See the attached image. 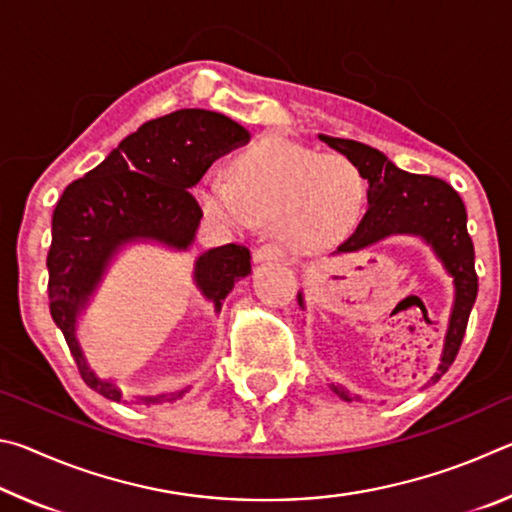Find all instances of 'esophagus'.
<instances>
[{
	"label": "esophagus",
	"mask_w": 512,
	"mask_h": 512,
	"mask_svg": "<svg viewBox=\"0 0 512 512\" xmlns=\"http://www.w3.org/2000/svg\"><path fill=\"white\" fill-rule=\"evenodd\" d=\"M282 248L275 246V244H262L253 250V262H277V259H282Z\"/></svg>",
	"instance_id": "obj_1"
}]
</instances>
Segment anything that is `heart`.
I'll return each mask as SVG.
<instances>
[{"instance_id":"heart-1","label":"heart","mask_w":512,"mask_h":512,"mask_svg":"<svg viewBox=\"0 0 512 512\" xmlns=\"http://www.w3.org/2000/svg\"><path fill=\"white\" fill-rule=\"evenodd\" d=\"M205 214L230 230L275 225L291 250L334 248L361 219L368 183L343 155H320L284 137H264L230 164V178L205 171L196 185Z\"/></svg>"}]
</instances>
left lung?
<instances>
[{
	"instance_id": "8db88e82",
	"label": "left lung",
	"mask_w": 512,
	"mask_h": 512,
	"mask_svg": "<svg viewBox=\"0 0 512 512\" xmlns=\"http://www.w3.org/2000/svg\"><path fill=\"white\" fill-rule=\"evenodd\" d=\"M320 140L357 164L368 180V210L352 235L339 244L336 253H357L391 235H418L436 250L447 273L454 277L456 298L443 359L433 377L436 381L445 375L461 350L467 320L479 291L474 244L467 235V212L461 196L452 185L436 176L397 169L384 153L372 146L327 135H320ZM298 302L302 307L300 296ZM332 391L350 402V395L341 386H332Z\"/></svg>"
}]
</instances>
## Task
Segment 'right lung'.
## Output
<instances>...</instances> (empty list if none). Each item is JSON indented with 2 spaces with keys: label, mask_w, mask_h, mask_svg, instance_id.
I'll return each mask as SVG.
<instances>
[{
  "label": "right lung",
  "mask_w": 512,
  "mask_h": 512,
  "mask_svg": "<svg viewBox=\"0 0 512 512\" xmlns=\"http://www.w3.org/2000/svg\"><path fill=\"white\" fill-rule=\"evenodd\" d=\"M248 140L246 128L221 112L176 110L146 121L58 198L47 255L49 311L92 391L121 400L115 384L88 368L74 334L76 316L97 289L112 255L137 239L189 248L203 219L201 205L189 189L219 155ZM248 273L250 250L225 244L198 257L194 277L203 296L219 311L235 282ZM160 400L164 395L144 397L146 404Z\"/></svg>",
  "instance_id": "add662e5"
}]
</instances>
